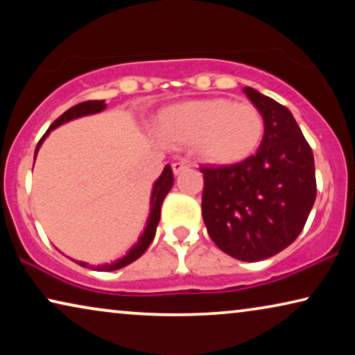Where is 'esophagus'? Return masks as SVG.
I'll return each mask as SVG.
<instances>
[{"mask_svg":"<svg viewBox=\"0 0 355 355\" xmlns=\"http://www.w3.org/2000/svg\"><path fill=\"white\" fill-rule=\"evenodd\" d=\"M189 168V164L187 163H184V162H176V163H173V173L176 174H181L184 169H187Z\"/></svg>","mask_w":355,"mask_h":355,"instance_id":"esophagus-1","label":"esophagus"}]
</instances>
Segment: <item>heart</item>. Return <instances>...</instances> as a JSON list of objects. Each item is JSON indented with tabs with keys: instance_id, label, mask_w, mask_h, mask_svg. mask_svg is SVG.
<instances>
[{
	"instance_id": "1",
	"label": "heart",
	"mask_w": 355,
	"mask_h": 355,
	"mask_svg": "<svg viewBox=\"0 0 355 355\" xmlns=\"http://www.w3.org/2000/svg\"><path fill=\"white\" fill-rule=\"evenodd\" d=\"M157 132L174 147H192L203 163L230 166L250 158L265 135L263 116L252 103L198 98L159 111Z\"/></svg>"
}]
</instances>
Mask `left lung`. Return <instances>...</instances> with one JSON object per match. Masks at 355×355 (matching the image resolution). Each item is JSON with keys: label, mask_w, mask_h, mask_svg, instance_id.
Masks as SVG:
<instances>
[{"label": "left lung", "mask_w": 355, "mask_h": 355, "mask_svg": "<svg viewBox=\"0 0 355 355\" xmlns=\"http://www.w3.org/2000/svg\"><path fill=\"white\" fill-rule=\"evenodd\" d=\"M244 94L263 116V140L245 162L200 168L202 216L225 254L259 261L300 234L317 197V181L312 148L293 113L250 87Z\"/></svg>", "instance_id": "1"}]
</instances>
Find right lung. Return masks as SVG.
<instances>
[{"mask_svg":"<svg viewBox=\"0 0 355 355\" xmlns=\"http://www.w3.org/2000/svg\"><path fill=\"white\" fill-rule=\"evenodd\" d=\"M105 108H106L105 100H90V101H84V103L72 106V108L67 110L66 113H62L60 118H58L55 123L50 125V129L46 130L45 135H43L42 140L37 145L35 157H37V152H38V148H40L42 142L45 140L46 135L50 134L53 129L60 128L61 124L69 123V121H72V119L82 118V116L100 113V111H103ZM173 182H174L173 169H171V166H169V164H166V166H164V169H163L162 176H159L153 184L152 197H150V215H148V220H147V226L144 227V232L140 234L137 244L130 247V250L128 252V254H125L124 257H121V259H118L116 261H113V263H105V265H98V266L89 265V263H85V261H77V263H79L80 266H87V268H92V270H96V271H114V270L123 268V266L132 263V261L137 260L139 257L148 249V245L152 244L155 232H157V226L159 223V215H162L163 200H164V197L168 196V192L171 191Z\"/></svg>","mask_w":355,"mask_h":355,"instance_id":"1","label":"right lung"}]
</instances>
